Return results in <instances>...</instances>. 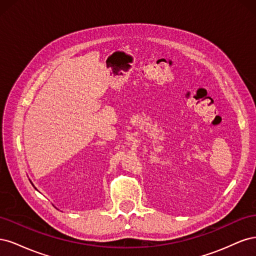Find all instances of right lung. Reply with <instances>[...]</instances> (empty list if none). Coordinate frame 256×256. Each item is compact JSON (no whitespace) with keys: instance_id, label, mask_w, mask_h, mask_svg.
<instances>
[{"instance_id":"add662e5","label":"right lung","mask_w":256,"mask_h":256,"mask_svg":"<svg viewBox=\"0 0 256 256\" xmlns=\"http://www.w3.org/2000/svg\"><path fill=\"white\" fill-rule=\"evenodd\" d=\"M35 189H36V188H35Z\"/></svg>"}]
</instances>
